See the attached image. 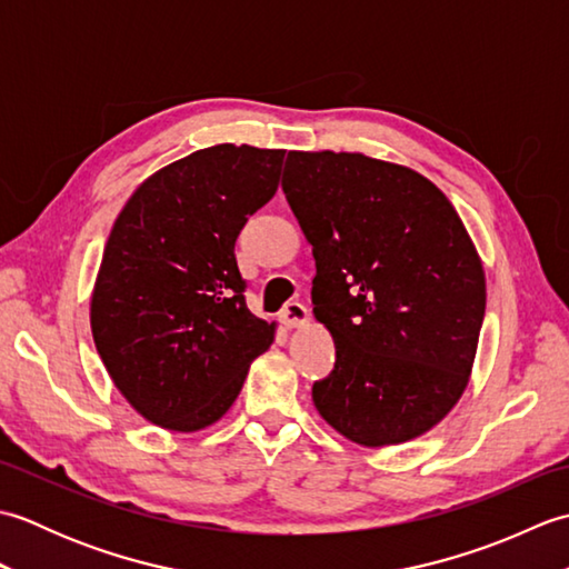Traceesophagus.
<instances>
[{
    "label": "esophagus",
    "mask_w": 569,
    "mask_h": 569,
    "mask_svg": "<svg viewBox=\"0 0 569 569\" xmlns=\"http://www.w3.org/2000/svg\"><path fill=\"white\" fill-rule=\"evenodd\" d=\"M278 320H281L288 330H293V328H300V325L308 322V310H306L303 303H288L281 310V316H278Z\"/></svg>",
    "instance_id": "esophagus-1"
}]
</instances>
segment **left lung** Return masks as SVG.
Returning a JSON list of instances; mask_svg holds the SVG:
<instances>
[{
  "instance_id": "8db88e82",
  "label": "left lung",
  "mask_w": 569,
  "mask_h": 569,
  "mask_svg": "<svg viewBox=\"0 0 569 569\" xmlns=\"http://www.w3.org/2000/svg\"><path fill=\"white\" fill-rule=\"evenodd\" d=\"M286 200L312 244V312L335 369L312 383L357 445L413 440L467 389L485 322V269L452 202L406 166L291 151Z\"/></svg>"
}]
</instances>
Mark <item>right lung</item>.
Listing matches in <instances>:
<instances>
[{"label": "right lung", "instance_id": "right-lung-1", "mask_svg": "<svg viewBox=\"0 0 569 569\" xmlns=\"http://www.w3.org/2000/svg\"><path fill=\"white\" fill-rule=\"evenodd\" d=\"M286 151L200 149L143 180L119 212L90 325L114 386L156 426L192 432L234 403L276 325L251 316L234 241L273 198Z\"/></svg>", "mask_w": 569, "mask_h": 569}]
</instances>
